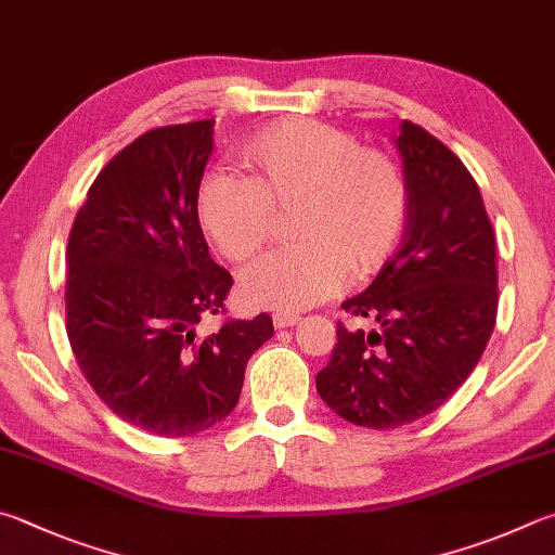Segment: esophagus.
Here are the masks:
<instances>
[{"mask_svg": "<svg viewBox=\"0 0 555 555\" xmlns=\"http://www.w3.org/2000/svg\"><path fill=\"white\" fill-rule=\"evenodd\" d=\"M298 315H291V312H274V327L284 330V327H294L298 325Z\"/></svg>", "mask_w": 555, "mask_h": 555, "instance_id": "esophagus-1", "label": "esophagus"}]
</instances>
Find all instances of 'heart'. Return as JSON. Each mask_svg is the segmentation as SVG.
Masks as SVG:
<instances>
[{"instance_id":"heart-1","label":"heart","mask_w":555,"mask_h":555,"mask_svg":"<svg viewBox=\"0 0 555 555\" xmlns=\"http://www.w3.org/2000/svg\"><path fill=\"white\" fill-rule=\"evenodd\" d=\"M251 179L208 172L196 194L201 225L228 259L245 261L269 243L276 210L294 214L300 243L269 251L243 274L251 306L300 312L354 276L386 264L408 223L400 165L318 120H279L249 140Z\"/></svg>"}]
</instances>
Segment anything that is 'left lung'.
<instances>
[{
	"instance_id": "8db88e82",
	"label": "left lung",
	"mask_w": 555,
	"mask_h": 555,
	"mask_svg": "<svg viewBox=\"0 0 555 555\" xmlns=\"http://www.w3.org/2000/svg\"><path fill=\"white\" fill-rule=\"evenodd\" d=\"M408 181L400 245L366 291L341 304L378 330L337 325L315 386L351 425L396 429L435 412L486 351L498 315L495 233L476 179L410 120L392 135Z\"/></svg>"
}]
</instances>
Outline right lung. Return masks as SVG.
Returning a JSON list of instances; mask_svg holds the SVG:
<instances>
[{
    "label": "right lung",
    "instance_id": "1",
    "mask_svg": "<svg viewBox=\"0 0 555 555\" xmlns=\"http://www.w3.org/2000/svg\"><path fill=\"white\" fill-rule=\"evenodd\" d=\"M216 120L147 130L89 189L67 243V337L89 386L120 420L191 437L235 410L249 357L274 337L267 312L225 308L233 276L208 255L196 194Z\"/></svg>",
    "mask_w": 555,
    "mask_h": 555
}]
</instances>
